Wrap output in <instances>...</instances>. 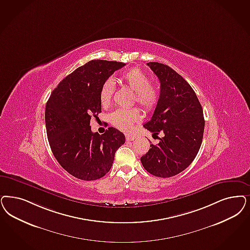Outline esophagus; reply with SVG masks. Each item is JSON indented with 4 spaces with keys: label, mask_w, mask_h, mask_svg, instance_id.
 I'll return each instance as SVG.
<instances>
[{
    "label": "esophagus",
    "mask_w": 250,
    "mask_h": 250,
    "mask_svg": "<svg viewBox=\"0 0 250 250\" xmlns=\"http://www.w3.org/2000/svg\"><path fill=\"white\" fill-rule=\"evenodd\" d=\"M125 138H126V140H127V141H133V140H135V139H136V137H135L134 135L127 134V135H125Z\"/></svg>",
    "instance_id": "esophagus-1"
}]
</instances>
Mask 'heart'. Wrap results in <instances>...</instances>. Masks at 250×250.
Wrapping results in <instances>:
<instances>
[{
  "label": "heart",
  "instance_id": "obj_1",
  "mask_svg": "<svg viewBox=\"0 0 250 250\" xmlns=\"http://www.w3.org/2000/svg\"><path fill=\"white\" fill-rule=\"evenodd\" d=\"M120 81L134 91V101H136L144 110L151 111L159 102L160 94L155 86L149 83L146 73L138 67L129 69L121 75ZM113 82L112 79L105 80L100 88V102L106 107L112 101L113 94ZM141 115L137 108L117 109L110 114V121L118 129L128 131L135 123L140 120Z\"/></svg>",
  "mask_w": 250,
  "mask_h": 250
}]
</instances>
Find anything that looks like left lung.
Listing matches in <instances>:
<instances>
[{
    "instance_id": "left-lung-1",
    "label": "left lung",
    "mask_w": 250,
    "mask_h": 250,
    "mask_svg": "<svg viewBox=\"0 0 250 250\" xmlns=\"http://www.w3.org/2000/svg\"><path fill=\"white\" fill-rule=\"evenodd\" d=\"M161 83L159 102L151 119L143 126L162 132L157 145L140 158L147 172L158 177H172L189 166L201 146L205 121L198 97L189 84L170 66L146 63Z\"/></svg>"
}]
</instances>
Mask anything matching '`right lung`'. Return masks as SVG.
Returning a JSON list of instances; mask_svg holds the SVG:
<instances>
[{
    "mask_svg": "<svg viewBox=\"0 0 250 250\" xmlns=\"http://www.w3.org/2000/svg\"><path fill=\"white\" fill-rule=\"evenodd\" d=\"M125 63L92 60L63 78L50 96L45 108L47 137L61 166L78 179L97 180L112 168L114 154L125 135L109 127L92 133L90 119L102 112L100 88L105 80Z\"/></svg>",
    "mask_w": 250,
    "mask_h": 250,
    "instance_id": "1",
    "label": "right lung"
}]
</instances>
